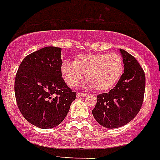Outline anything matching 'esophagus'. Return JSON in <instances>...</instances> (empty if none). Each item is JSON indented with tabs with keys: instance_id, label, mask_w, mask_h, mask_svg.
<instances>
[{
	"instance_id": "1",
	"label": "esophagus",
	"mask_w": 160,
	"mask_h": 160,
	"mask_svg": "<svg viewBox=\"0 0 160 160\" xmlns=\"http://www.w3.org/2000/svg\"><path fill=\"white\" fill-rule=\"evenodd\" d=\"M86 95V94H85V93H77V95H76V96H77V98H81V97H84V96H85Z\"/></svg>"
}]
</instances>
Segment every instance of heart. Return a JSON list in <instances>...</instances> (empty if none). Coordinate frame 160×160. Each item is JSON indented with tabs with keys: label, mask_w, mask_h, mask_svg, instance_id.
<instances>
[{
	"label": "heart",
	"mask_w": 160,
	"mask_h": 160,
	"mask_svg": "<svg viewBox=\"0 0 160 160\" xmlns=\"http://www.w3.org/2000/svg\"><path fill=\"white\" fill-rule=\"evenodd\" d=\"M61 74L70 87H75L85 79L96 90L104 91L112 88L120 79L124 63L119 54H82L75 58L74 63L64 60L61 64Z\"/></svg>",
	"instance_id": "obj_1"
}]
</instances>
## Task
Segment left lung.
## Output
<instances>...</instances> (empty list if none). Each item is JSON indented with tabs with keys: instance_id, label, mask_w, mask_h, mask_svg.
<instances>
[{
	"instance_id": "obj_1",
	"label": "left lung",
	"mask_w": 160,
	"mask_h": 160,
	"mask_svg": "<svg viewBox=\"0 0 160 160\" xmlns=\"http://www.w3.org/2000/svg\"><path fill=\"white\" fill-rule=\"evenodd\" d=\"M124 71L108 93L97 95L93 116L102 126L115 129L124 126L141 109L145 90V75L137 60L120 49Z\"/></svg>"
}]
</instances>
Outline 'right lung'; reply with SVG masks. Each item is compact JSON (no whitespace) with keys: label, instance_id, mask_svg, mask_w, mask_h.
I'll use <instances>...</instances> for the list:
<instances>
[{"label":"right lung","instance_id":"obj_1","mask_svg":"<svg viewBox=\"0 0 160 160\" xmlns=\"http://www.w3.org/2000/svg\"><path fill=\"white\" fill-rule=\"evenodd\" d=\"M61 48L47 46L24 58L15 80V95L24 118L41 129L57 126L75 100L61 74Z\"/></svg>","mask_w":160,"mask_h":160}]
</instances>
